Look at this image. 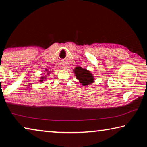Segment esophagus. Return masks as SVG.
I'll use <instances>...</instances> for the list:
<instances>
[{
    "label": "esophagus",
    "mask_w": 147,
    "mask_h": 147,
    "mask_svg": "<svg viewBox=\"0 0 147 147\" xmlns=\"http://www.w3.org/2000/svg\"><path fill=\"white\" fill-rule=\"evenodd\" d=\"M63 69H65V67L63 66Z\"/></svg>",
    "instance_id": "obj_1"
}]
</instances>
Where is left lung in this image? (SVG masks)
Here are the masks:
<instances>
[{"mask_svg":"<svg viewBox=\"0 0 147 147\" xmlns=\"http://www.w3.org/2000/svg\"><path fill=\"white\" fill-rule=\"evenodd\" d=\"M74 72L80 83H81L83 86L89 85L94 82L93 74L86 69L82 68L81 67H77L74 69Z\"/></svg>","mask_w":147,"mask_h":147,"instance_id":"1","label":"left lung"}]
</instances>
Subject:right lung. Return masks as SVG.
Segmentation results:
<instances>
[{"label": "right lung", "mask_w": 147, "mask_h": 147, "mask_svg": "<svg viewBox=\"0 0 147 147\" xmlns=\"http://www.w3.org/2000/svg\"><path fill=\"white\" fill-rule=\"evenodd\" d=\"M46 71H48V70H47ZM44 79H46V77L42 76V77H41V80H39V82H43V80H44Z\"/></svg>", "instance_id": "1"}]
</instances>
